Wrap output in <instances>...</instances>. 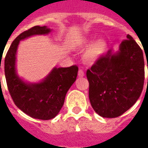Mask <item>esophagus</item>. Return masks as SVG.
<instances>
[{"instance_id": "esophagus-1", "label": "esophagus", "mask_w": 148, "mask_h": 148, "mask_svg": "<svg viewBox=\"0 0 148 148\" xmlns=\"http://www.w3.org/2000/svg\"><path fill=\"white\" fill-rule=\"evenodd\" d=\"M85 76V73H84V71H82V70H79L78 71V77H82Z\"/></svg>"}]
</instances>
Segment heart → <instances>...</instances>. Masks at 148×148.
<instances>
[{
    "label": "heart",
    "mask_w": 148,
    "mask_h": 148,
    "mask_svg": "<svg viewBox=\"0 0 148 148\" xmlns=\"http://www.w3.org/2000/svg\"><path fill=\"white\" fill-rule=\"evenodd\" d=\"M90 43V39H86L84 41V44H88ZM107 48V44L105 40L103 39H98L95 41L90 45L86 53V59L90 61H95L99 59V58L105 53V50Z\"/></svg>",
    "instance_id": "heart-1"
}]
</instances>
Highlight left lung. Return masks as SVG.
<instances>
[{
    "mask_svg": "<svg viewBox=\"0 0 148 148\" xmlns=\"http://www.w3.org/2000/svg\"><path fill=\"white\" fill-rule=\"evenodd\" d=\"M144 76L143 50L128 34L116 53L109 50L86 71L92 108L104 118L122 115L139 98Z\"/></svg>",
    "mask_w": 148,
    "mask_h": 148,
    "instance_id": "left-lung-1",
    "label": "left lung"
}]
</instances>
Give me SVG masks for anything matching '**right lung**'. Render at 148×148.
Here are the masks:
<instances>
[{
	"label": "right lung",
	"instance_id": "right-lung-1",
	"mask_svg": "<svg viewBox=\"0 0 148 148\" xmlns=\"http://www.w3.org/2000/svg\"><path fill=\"white\" fill-rule=\"evenodd\" d=\"M50 31L47 26L36 25L20 34L11 43L4 63L7 87L15 105L29 116L42 120L51 119L59 113L66 92L77 79L78 66L54 67L41 82L27 83L18 77L15 60L20 40L33 35L48 34Z\"/></svg>",
	"mask_w": 148,
	"mask_h": 148
}]
</instances>
